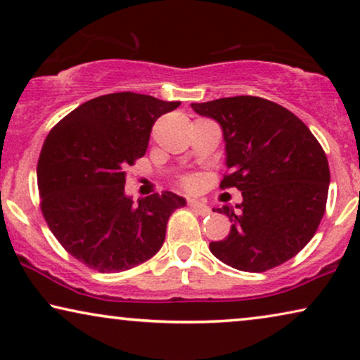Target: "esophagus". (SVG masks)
Wrapping results in <instances>:
<instances>
[{
    "mask_svg": "<svg viewBox=\"0 0 360 360\" xmlns=\"http://www.w3.org/2000/svg\"><path fill=\"white\" fill-rule=\"evenodd\" d=\"M188 206H190L191 210L195 211V213H198V214H201V216H206V214H210V213H211L210 206L206 205V203H203V201H198V200H188Z\"/></svg>",
    "mask_w": 360,
    "mask_h": 360,
    "instance_id": "1",
    "label": "esophagus"
}]
</instances>
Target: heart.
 Segmentation results:
<instances>
[{
  "label": "heart",
  "instance_id": "obj_1",
  "mask_svg": "<svg viewBox=\"0 0 360 360\" xmlns=\"http://www.w3.org/2000/svg\"><path fill=\"white\" fill-rule=\"evenodd\" d=\"M184 185L186 186V188L193 190V188H196V185H198V180H196L195 176H186V179L184 180Z\"/></svg>",
  "mask_w": 360,
  "mask_h": 360
}]
</instances>
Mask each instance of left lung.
<instances>
[{
	"label": "left lung",
	"mask_w": 360,
	"mask_h": 360,
	"mask_svg": "<svg viewBox=\"0 0 360 360\" xmlns=\"http://www.w3.org/2000/svg\"><path fill=\"white\" fill-rule=\"evenodd\" d=\"M191 108L223 129L229 174L221 188L243 193L236 211L218 208L233 224L228 238L210 244L211 254L243 272H265L295 257L326 210L329 165L316 137L287 108L259 96Z\"/></svg>",
	"instance_id": "8db88e82"
}]
</instances>
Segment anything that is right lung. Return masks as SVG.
I'll list each match as a JSON object with an SVG mask.
<instances>
[{"label": "right lung", "instance_id": "right-lung-1", "mask_svg": "<svg viewBox=\"0 0 360 360\" xmlns=\"http://www.w3.org/2000/svg\"><path fill=\"white\" fill-rule=\"evenodd\" d=\"M180 101L122 91L83 103L57 122L37 162L41 210L62 248L98 272H124L159 252L185 198L124 193L126 169L146 154L157 117Z\"/></svg>", "mask_w": 360, "mask_h": 360}]
</instances>
